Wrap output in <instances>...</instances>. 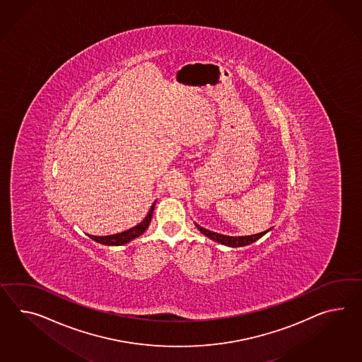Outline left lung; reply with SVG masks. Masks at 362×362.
<instances>
[{"mask_svg": "<svg viewBox=\"0 0 362 362\" xmlns=\"http://www.w3.org/2000/svg\"><path fill=\"white\" fill-rule=\"evenodd\" d=\"M196 228L200 230V233H203L205 237L212 239L214 242H218L221 245H225L228 247H243L248 246L251 243L256 242L257 239L262 238L264 234H267L271 229L265 230L263 233H259V234H254V235H242V237H230V235H223V234H218V233H214L211 230L205 229L203 226L197 225L194 222Z\"/></svg>", "mask_w": 362, "mask_h": 362, "instance_id": "left-lung-1", "label": "left lung"}]
</instances>
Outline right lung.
<instances>
[{"label":"right lung","mask_w":362,"mask_h":362,"mask_svg":"<svg viewBox=\"0 0 362 362\" xmlns=\"http://www.w3.org/2000/svg\"><path fill=\"white\" fill-rule=\"evenodd\" d=\"M156 206V202L150 206L149 212L146 214V217L137 223L136 226H133L131 229L125 230L117 234H111V235H105V237H97V235H88L93 240H95L100 245L105 246H123L125 243H129L133 239L139 238L145 233V230L149 228L151 217H153V211Z\"/></svg>","instance_id":"right-lung-1"}]
</instances>
